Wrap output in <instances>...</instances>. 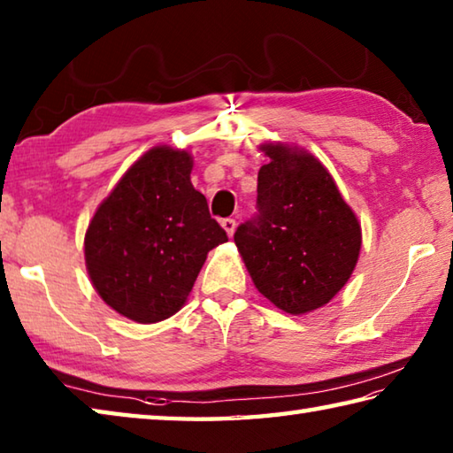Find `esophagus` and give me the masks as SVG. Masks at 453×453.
<instances>
[{
  "label": "esophagus",
  "instance_id": "obj_1",
  "mask_svg": "<svg viewBox=\"0 0 453 453\" xmlns=\"http://www.w3.org/2000/svg\"><path fill=\"white\" fill-rule=\"evenodd\" d=\"M221 227L226 229V234L232 237L234 235V232H235V219L234 218H226V219H221Z\"/></svg>",
  "mask_w": 453,
  "mask_h": 453
}]
</instances>
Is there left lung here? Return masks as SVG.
<instances>
[{
  "instance_id": "obj_1",
  "label": "left lung",
  "mask_w": 453,
  "mask_h": 453,
  "mask_svg": "<svg viewBox=\"0 0 453 453\" xmlns=\"http://www.w3.org/2000/svg\"><path fill=\"white\" fill-rule=\"evenodd\" d=\"M257 216L234 235L257 291L289 315L326 305L357 267L360 224L333 176L307 150L261 144Z\"/></svg>"
}]
</instances>
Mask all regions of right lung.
I'll use <instances>...</instances> for the list:
<instances>
[{"label": "right lung", "mask_w": 453, "mask_h": 453, "mask_svg": "<svg viewBox=\"0 0 453 453\" xmlns=\"http://www.w3.org/2000/svg\"><path fill=\"white\" fill-rule=\"evenodd\" d=\"M186 150L154 146L98 205L85 234L90 281L106 305L136 323L184 307L208 251L227 242L190 182Z\"/></svg>", "instance_id": "right-lung-1"}]
</instances>
